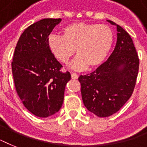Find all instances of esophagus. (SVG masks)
<instances>
[{"label": "esophagus", "mask_w": 147, "mask_h": 147, "mask_svg": "<svg viewBox=\"0 0 147 147\" xmlns=\"http://www.w3.org/2000/svg\"><path fill=\"white\" fill-rule=\"evenodd\" d=\"M71 76L72 79H78V75H77L76 73H75V72H72V73L71 74Z\"/></svg>", "instance_id": "34e87169"}]
</instances>
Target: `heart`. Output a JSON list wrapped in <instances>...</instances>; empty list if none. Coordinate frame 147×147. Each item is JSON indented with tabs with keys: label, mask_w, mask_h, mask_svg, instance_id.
I'll return each instance as SVG.
<instances>
[{
	"label": "heart",
	"mask_w": 147,
	"mask_h": 147,
	"mask_svg": "<svg viewBox=\"0 0 147 147\" xmlns=\"http://www.w3.org/2000/svg\"><path fill=\"white\" fill-rule=\"evenodd\" d=\"M114 42L113 32L105 25L75 23L62 29V36L51 34L48 46L60 62L66 63L75 52L78 54L70 63L74 70L81 71L88 65L98 66L104 62Z\"/></svg>",
	"instance_id": "b5f03b06"
}]
</instances>
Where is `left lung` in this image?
<instances>
[{
	"instance_id": "left-lung-1",
	"label": "left lung",
	"mask_w": 147,
	"mask_h": 147,
	"mask_svg": "<svg viewBox=\"0 0 147 147\" xmlns=\"http://www.w3.org/2000/svg\"><path fill=\"white\" fill-rule=\"evenodd\" d=\"M107 21L117 26L113 53L95 71L78 78L85 107L100 117L114 114L127 101L139 70V58L130 36L114 22Z\"/></svg>"
}]
</instances>
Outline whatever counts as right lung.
I'll list each match as a JSON object with an SVG mask.
<instances>
[{
    "label": "right lung",
    "mask_w": 147,
    "mask_h": 147,
    "mask_svg": "<svg viewBox=\"0 0 147 147\" xmlns=\"http://www.w3.org/2000/svg\"><path fill=\"white\" fill-rule=\"evenodd\" d=\"M61 19L46 18L34 23L22 33L15 48L12 73L17 94L35 116L47 117L57 113L64 100L69 71H60L48 46V36Z\"/></svg>",
    "instance_id": "1"
}]
</instances>
